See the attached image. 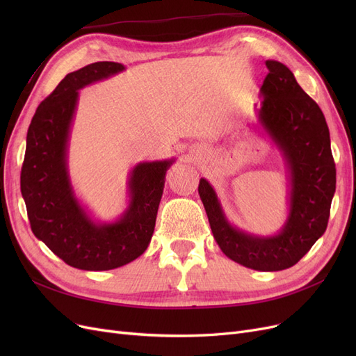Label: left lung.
Listing matches in <instances>:
<instances>
[{
  "label": "left lung",
  "mask_w": 356,
  "mask_h": 356,
  "mask_svg": "<svg viewBox=\"0 0 356 356\" xmlns=\"http://www.w3.org/2000/svg\"><path fill=\"white\" fill-rule=\"evenodd\" d=\"M258 123L281 152L288 174V217L272 236L243 232L227 220L220 199L202 178L199 195L213 239L230 260L260 272L284 270L298 263L324 234L336 191V165L330 131L318 104L300 88L284 63L266 60Z\"/></svg>",
  "instance_id": "left-lung-1"
}]
</instances>
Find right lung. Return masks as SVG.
<instances>
[{
    "label": "right lung",
    "mask_w": 356,
    "mask_h": 356,
    "mask_svg": "<svg viewBox=\"0 0 356 356\" xmlns=\"http://www.w3.org/2000/svg\"><path fill=\"white\" fill-rule=\"evenodd\" d=\"M95 62L70 72L32 117L20 190L32 233L60 260L81 270H111L143 255L152 241L166 170L175 159L141 161L127 178L129 204L115 221H95L80 203L68 172V143L79 90L124 71Z\"/></svg>",
    "instance_id": "add662e5"
}]
</instances>
